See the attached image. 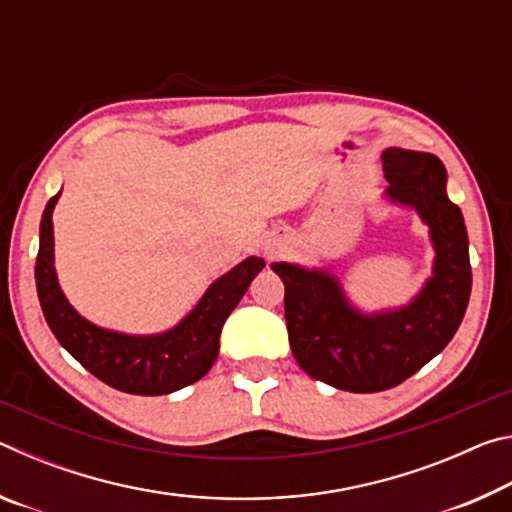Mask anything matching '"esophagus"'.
I'll return each instance as SVG.
<instances>
[{"mask_svg": "<svg viewBox=\"0 0 512 512\" xmlns=\"http://www.w3.org/2000/svg\"><path fill=\"white\" fill-rule=\"evenodd\" d=\"M277 248H280V246H277V244H271V241H268V244H266V255H275L277 253Z\"/></svg>", "mask_w": 512, "mask_h": 512, "instance_id": "34e87169", "label": "esophagus"}]
</instances>
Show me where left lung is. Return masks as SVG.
Here are the masks:
<instances>
[{
	"label": "left lung",
	"mask_w": 512,
	"mask_h": 512,
	"mask_svg": "<svg viewBox=\"0 0 512 512\" xmlns=\"http://www.w3.org/2000/svg\"><path fill=\"white\" fill-rule=\"evenodd\" d=\"M386 201L413 207L429 225L433 273L409 305L363 314L325 268L271 264L284 282L291 352L309 377L350 393L388 391L452 341L472 291L463 214L447 198V171L433 153L386 149Z\"/></svg>",
	"instance_id": "left-lung-1"
}]
</instances>
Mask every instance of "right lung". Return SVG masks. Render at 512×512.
Returning a JSON list of instances; mask_svg holds the SVG:
<instances>
[{"label": "right lung", "mask_w": 512, "mask_h": 512, "mask_svg": "<svg viewBox=\"0 0 512 512\" xmlns=\"http://www.w3.org/2000/svg\"><path fill=\"white\" fill-rule=\"evenodd\" d=\"M58 198L60 192L42 212L36 259L40 307L58 343L103 384L131 395H167L205 377L219 357V336L225 318L264 268V259L248 257L214 280L198 305L167 332L149 336L112 332L85 320L60 289L51 221Z\"/></svg>", "instance_id": "obj_1"}]
</instances>
